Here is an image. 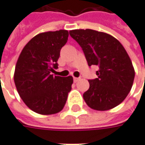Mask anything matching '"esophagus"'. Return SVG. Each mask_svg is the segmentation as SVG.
<instances>
[{"label":"esophagus","instance_id":"esophagus-1","mask_svg":"<svg viewBox=\"0 0 145 145\" xmlns=\"http://www.w3.org/2000/svg\"><path fill=\"white\" fill-rule=\"evenodd\" d=\"M79 80H80V78H77V77H74V78H73V80H74V82H75V83L77 82V81H78Z\"/></svg>","mask_w":145,"mask_h":145}]
</instances>
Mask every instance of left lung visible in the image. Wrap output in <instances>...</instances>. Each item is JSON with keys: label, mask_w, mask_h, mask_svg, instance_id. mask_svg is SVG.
<instances>
[{"label": "left lung", "mask_w": 145, "mask_h": 145, "mask_svg": "<svg viewBox=\"0 0 145 145\" xmlns=\"http://www.w3.org/2000/svg\"><path fill=\"white\" fill-rule=\"evenodd\" d=\"M81 46L88 66L98 65V78L89 80L83 97L95 110H108L124 101L133 84L135 71L124 46L112 35L91 29L69 31Z\"/></svg>", "instance_id": "1"}]
</instances>
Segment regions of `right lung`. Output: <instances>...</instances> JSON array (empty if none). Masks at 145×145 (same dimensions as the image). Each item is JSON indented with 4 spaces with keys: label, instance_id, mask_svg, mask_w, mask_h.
<instances>
[{
    "label": "right lung",
    "instance_id": "1",
    "mask_svg": "<svg viewBox=\"0 0 145 145\" xmlns=\"http://www.w3.org/2000/svg\"><path fill=\"white\" fill-rule=\"evenodd\" d=\"M69 31L59 30L37 35L26 44L19 56L14 82L20 96L34 112L48 115L60 112L72 89V76H54L61 49Z\"/></svg>",
    "mask_w": 145,
    "mask_h": 145
}]
</instances>
